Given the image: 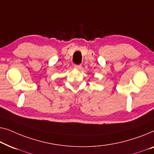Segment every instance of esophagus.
Segmentation results:
<instances>
[{"label":"esophagus","mask_w":154,"mask_h":154,"mask_svg":"<svg viewBox=\"0 0 154 154\" xmlns=\"http://www.w3.org/2000/svg\"><path fill=\"white\" fill-rule=\"evenodd\" d=\"M74 67H75V68L78 69V70H79V69L82 68V66H81V65H75Z\"/></svg>","instance_id":"obj_1"}]
</instances>
